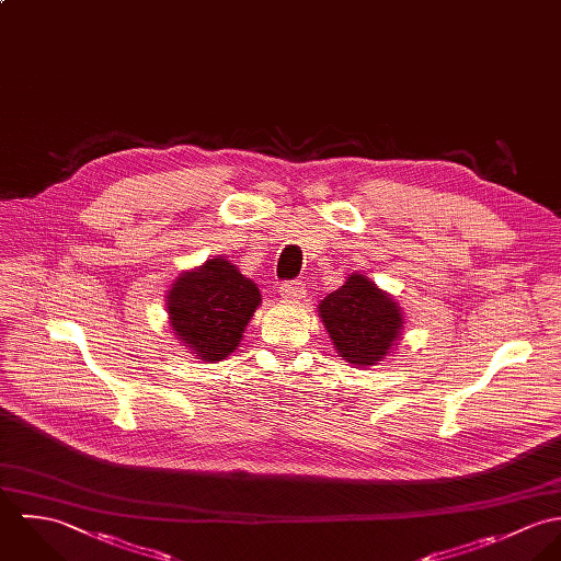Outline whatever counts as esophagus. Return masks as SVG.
Returning <instances> with one entry per match:
<instances>
[{
  "instance_id": "obj_1",
  "label": "esophagus",
  "mask_w": 561,
  "mask_h": 561,
  "mask_svg": "<svg viewBox=\"0 0 561 561\" xmlns=\"http://www.w3.org/2000/svg\"><path fill=\"white\" fill-rule=\"evenodd\" d=\"M279 295L288 301H299L306 297V286L301 282H286L279 286Z\"/></svg>"
}]
</instances>
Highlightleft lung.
<instances>
[{"label": "left lung", "instance_id": "8db88e82", "mask_svg": "<svg viewBox=\"0 0 561 561\" xmlns=\"http://www.w3.org/2000/svg\"><path fill=\"white\" fill-rule=\"evenodd\" d=\"M319 317L337 355L355 368L386 362L405 325L397 299L362 273H351L319 304Z\"/></svg>", "mask_w": 561, "mask_h": 561}]
</instances>
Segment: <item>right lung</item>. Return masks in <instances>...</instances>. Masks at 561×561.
I'll return each instance as SVG.
<instances>
[{
	"mask_svg": "<svg viewBox=\"0 0 561 561\" xmlns=\"http://www.w3.org/2000/svg\"><path fill=\"white\" fill-rule=\"evenodd\" d=\"M262 295L224 255L180 273L167 293L169 328L202 362H221L247 332Z\"/></svg>",
	"mask_w": 561,
	"mask_h": 561,
	"instance_id": "1",
	"label": "right lung"
}]
</instances>
